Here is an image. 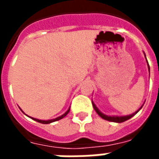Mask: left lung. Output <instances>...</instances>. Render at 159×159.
<instances>
[{"label":"left lung","instance_id":"left-lung-1","mask_svg":"<svg viewBox=\"0 0 159 159\" xmlns=\"http://www.w3.org/2000/svg\"><path fill=\"white\" fill-rule=\"evenodd\" d=\"M144 55H145V58H146V61H147V66H148V70H149V74H150V67H149V64H148V62H147V57H146V54H145V53H144ZM92 104H93V109H94V111H96L97 114H98L101 118H103V119L105 120H107V121H110V122H114V123H123V122H125V121H127V120H129V118L134 117V116L138 111H140V110L142 108V107H143V105L145 104V102H144L143 105H142V106H141V107H140V108L136 111H134V113L130 114V115H127V116H110V115H106V114H104L103 112H101V111H100V109L96 107V105L93 103V100H92Z\"/></svg>","mask_w":159,"mask_h":159}]
</instances>
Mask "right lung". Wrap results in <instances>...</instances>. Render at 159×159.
<instances>
[{"label": "right lung", "instance_id": "right-lung-1", "mask_svg": "<svg viewBox=\"0 0 159 159\" xmlns=\"http://www.w3.org/2000/svg\"><path fill=\"white\" fill-rule=\"evenodd\" d=\"M19 109H20V110H21V108H20V107H19ZM70 109V107L69 108H68V110L66 111V112H65V113L62 114V115H61V116H59V117H56V118H53V119H49V120H41V119H37V118H34V117H30V118H31V119L35 120V121H36V122H38V123H43V124H48V123H53V122H55V121H58V120L62 119L63 117H66V115H67V114L69 113ZM21 111H22V110H21ZM23 112H24V111H23ZM24 113H25V112H24ZM25 115H26V114H25ZM26 116H27V115H26ZM28 117H29V116H28Z\"/></svg>", "mask_w": 159, "mask_h": 159}]
</instances>
